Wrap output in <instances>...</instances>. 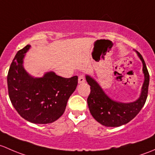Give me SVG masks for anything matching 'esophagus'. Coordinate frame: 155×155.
Instances as JSON below:
<instances>
[{"mask_svg": "<svg viewBox=\"0 0 155 155\" xmlns=\"http://www.w3.org/2000/svg\"><path fill=\"white\" fill-rule=\"evenodd\" d=\"M85 82V78L84 75H80L78 77V83L79 84H83V83Z\"/></svg>", "mask_w": 155, "mask_h": 155, "instance_id": "1", "label": "esophagus"}]
</instances>
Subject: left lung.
<instances>
[{"instance_id":"obj_1","label":"left lung","mask_w":155,"mask_h":155,"mask_svg":"<svg viewBox=\"0 0 155 155\" xmlns=\"http://www.w3.org/2000/svg\"><path fill=\"white\" fill-rule=\"evenodd\" d=\"M136 53L143 63L144 81L139 98L131 102H120L110 98L98 82L92 76L86 74V80L90 86L91 92L87 104L94 119L106 127H119L131 121L140 113L146 103L149 84V74L142 55Z\"/></svg>"}]
</instances>
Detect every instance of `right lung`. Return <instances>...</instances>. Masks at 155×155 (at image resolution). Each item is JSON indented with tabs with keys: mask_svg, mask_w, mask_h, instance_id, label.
<instances>
[{
	"mask_svg": "<svg viewBox=\"0 0 155 155\" xmlns=\"http://www.w3.org/2000/svg\"><path fill=\"white\" fill-rule=\"evenodd\" d=\"M31 46L18 51L7 75L9 99L18 114L34 124H48L64 113L68 98L78 86V76L65 78L53 71L42 77L30 74L24 66V59Z\"/></svg>",
	"mask_w": 155,
	"mask_h": 155,
	"instance_id": "obj_1",
	"label": "right lung"
}]
</instances>
